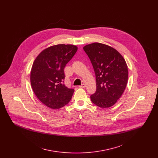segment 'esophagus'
<instances>
[{"label":"esophagus","instance_id":"obj_1","mask_svg":"<svg viewBox=\"0 0 158 158\" xmlns=\"http://www.w3.org/2000/svg\"><path fill=\"white\" fill-rule=\"evenodd\" d=\"M79 88H85V85L83 83L82 85H81V86H79Z\"/></svg>","mask_w":158,"mask_h":158}]
</instances>
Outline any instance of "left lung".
I'll return each instance as SVG.
<instances>
[{
    "mask_svg": "<svg viewBox=\"0 0 158 158\" xmlns=\"http://www.w3.org/2000/svg\"><path fill=\"white\" fill-rule=\"evenodd\" d=\"M94 68L97 90L91 101L106 108L114 105L126 89L128 81L127 65L120 53L109 45L94 43L83 47Z\"/></svg>",
    "mask_w": 158,
    "mask_h": 158,
    "instance_id": "left-lung-1",
    "label": "left lung"
}]
</instances>
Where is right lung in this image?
Listing matches in <instances>:
<instances>
[{
  "mask_svg": "<svg viewBox=\"0 0 158 158\" xmlns=\"http://www.w3.org/2000/svg\"><path fill=\"white\" fill-rule=\"evenodd\" d=\"M77 50L71 44H57L43 50L34 60L30 81L38 99L52 109H59L68 104L74 92L64 82V68Z\"/></svg>",
  "mask_w": 158,
  "mask_h": 158,
  "instance_id": "1",
  "label": "right lung"
}]
</instances>
